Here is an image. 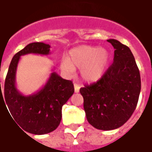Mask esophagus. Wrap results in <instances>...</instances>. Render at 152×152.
<instances>
[{"mask_svg": "<svg viewBox=\"0 0 152 152\" xmlns=\"http://www.w3.org/2000/svg\"><path fill=\"white\" fill-rule=\"evenodd\" d=\"M74 89H75V92L78 93L80 91V86L77 84H74Z\"/></svg>", "mask_w": 152, "mask_h": 152, "instance_id": "34e87169", "label": "esophagus"}]
</instances>
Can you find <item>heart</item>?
<instances>
[{
	"mask_svg": "<svg viewBox=\"0 0 152 152\" xmlns=\"http://www.w3.org/2000/svg\"><path fill=\"white\" fill-rule=\"evenodd\" d=\"M109 60L110 55L105 48L81 45L70 51L68 58L61 59L60 66L68 76L74 75L75 69H80L85 81L95 82L104 74Z\"/></svg>",
	"mask_w": 152,
	"mask_h": 152,
	"instance_id": "1",
	"label": "heart"
}]
</instances>
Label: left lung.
<instances>
[{"label":"left lung","mask_w":152,"mask_h":152,"mask_svg":"<svg viewBox=\"0 0 152 152\" xmlns=\"http://www.w3.org/2000/svg\"><path fill=\"white\" fill-rule=\"evenodd\" d=\"M114 50L113 62L95 83L80 92L88 122L99 130L123 126L135 110L141 91V76L135 58L128 46L109 39Z\"/></svg>","instance_id":"8db88e82"}]
</instances>
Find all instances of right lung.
<instances>
[{
	"instance_id": "obj_1",
	"label": "right lung",
	"mask_w": 152,
	"mask_h": 152,
	"mask_svg": "<svg viewBox=\"0 0 152 152\" xmlns=\"http://www.w3.org/2000/svg\"><path fill=\"white\" fill-rule=\"evenodd\" d=\"M50 48L44 43H32L18 52L10 64L4 95L1 89L0 92V102L1 99L5 105L7 104L14 120L24 131L36 135L49 133L58 128L61 123V108L74 93L72 81L61 78L55 72L51 73L44 86L34 94L24 95L17 90L15 76L21 56L30 53L48 55Z\"/></svg>"
}]
</instances>
